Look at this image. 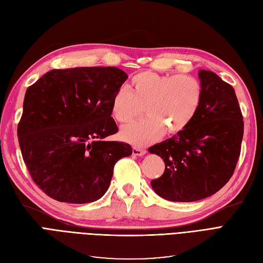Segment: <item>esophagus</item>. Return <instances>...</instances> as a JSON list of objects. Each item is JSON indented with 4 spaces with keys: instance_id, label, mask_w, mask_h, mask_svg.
Returning <instances> with one entry per match:
<instances>
[{
    "instance_id": "34e87169",
    "label": "esophagus",
    "mask_w": 263,
    "mask_h": 263,
    "mask_svg": "<svg viewBox=\"0 0 263 263\" xmlns=\"http://www.w3.org/2000/svg\"><path fill=\"white\" fill-rule=\"evenodd\" d=\"M146 154V150L140 147H133V155L134 156H144Z\"/></svg>"
}]
</instances>
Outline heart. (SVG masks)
<instances>
[{"label":"heart","instance_id":"heart-1","mask_svg":"<svg viewBox=\"0 0 263 263\" xmlns=\"http://www.w3.org/2000/svg\"><path fill=\"white\" fill-rule=\"evenodd\" d=\"M203 99L201 82L189 74H159L142 71L132 78L129 90L123 86L112 99V115L122 125L142 114L141 122L125 127L121 137L137 146L157 141L166 133L178 134L193 121Z\"/></svg>","mask_w":263,"mask_h":263}]
</instances>
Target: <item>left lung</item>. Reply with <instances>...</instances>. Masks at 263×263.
Returning a JSON list of instances; mask_svg holds the SVG:
<instances>
[{"mask_svg":"<svg viewBox=\"0 0 263 263\" xmlns=\"http://www.w3.org/2000/svg\"><path fill=\"white\" fill-rule=\"evenodd\" d=\"M198 77L203 99L193 121L149 148L165 164L151 186L172 202H194L218 192L232 178L240 156L243 121L234 87L212 71L201 70Z\"/></svg>","mask_w":263,"mask_h":263,"instance_id":"1","label":"left lung"}]
</instances>
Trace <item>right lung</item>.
Wrapping results in <instances>:
<instances>
[{"instance_id": "obj_1", "label": "right lung", "mask_w": 263, "mask_h": 263, "mask_svg": "<svg viewBox=\"0 0 263 263\" xmlns=\"http://www.w3.org/2000/svg\"><path fill=\"white\" fill-rule=\"evenodd\" d=\"M127 74L115 67L53 69L28 86L17 126L23 160L49 197L84 204L107 191L115 163L130 145L118 132L112 99Z\"/></svg>"}]
</instances>
